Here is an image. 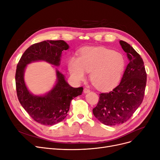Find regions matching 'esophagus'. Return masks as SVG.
<instances>
[{
	"label": "esophagus",
	"mask_w": 160,
	"mask_h": 160,
	"mask_svg": "<svg viewBox=\"0 0 160 160\" xmlns=\"http://www.w3.org/2000/svg\"><path fill=\"white\" fill-rule=\"evenodd\" d=\"M90 89H88V88H85L84 89H83V92L85 93H89V92H90Z\"/></svg>",
	"instance_id": "esophagus-1"
}]
</instances>
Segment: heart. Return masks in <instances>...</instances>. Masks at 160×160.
I'll list each match as a JSON object with an SVG mask.
<instances>
[{
    "mask_svg": "<svg viewBox=\"0 0 160 160\" xmlns=\"http://www.w3.org/2000/svg\"><path fill=\"white\" fill-rule=\"evenodd\" d=\"M123 56L119 52L104 47H87L79 58L73 57L69 62V69L77 81L84 79L90 72V80L97 88L109 89L117 85L125 68Z\"/></svg>",
    "mask_w": 160,
    "mask_h": 160,
    "instance_id": "b5f03b06",
    "label": "heart"
}]
</instances>
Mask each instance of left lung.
<instances>
[{
    "label": "left lung",
    "mask_w": 160,
    "mask_h": 160,
    "mask_svg": "<svg viewBox=\"0 0 160 160\" xmlns=\"http://www.w3.org/2000/svg\"><path fill=\"white\" fill-rule=\"evenodd\" d=\"M119 43L129 62L120 83L111 91L100 93L98 103L93 109L95 117L107 125L122 124L132 117L142 103L147 82L141 56L128 42Z\"/></svg>",
    "instance_id": "8db88e82"
}]
</instances>
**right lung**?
<instances>
[{
  "label": "right lung",
  "instance_id": "1",
  "mask_svg": "<svg viewBox=\"0 0 160 160\" xmlns=\"http://www.w3.org/2000/svg\"><path fill=\"white\" fill-rule=\"evenodd\" d=\"M68 49L69 45L62 40L35 43L25 51L17 64L15 82L18 101L38 123L52 125L62 122L67 115L71 100L81 95L83 88H72L67 83L64 76L57 71L58 80L55 88L46 95H32L24 81V71L27 64L39 60L59 65L62 51Z\"/></svg>",
  "mask_w": 160,
  "mask_h": 160
}]
</instances>
